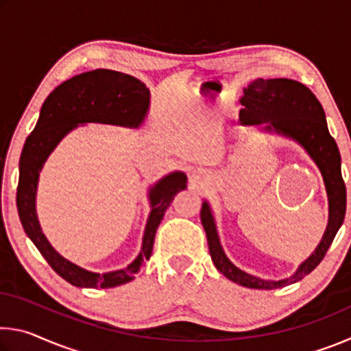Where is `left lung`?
<instances>
[{
    "mask_svg": "<svg viewBox=\"0 0 351 351\" xmlns=\"http://www.w3.org/2000/svg\"><path fill=\"white\" fill-rule=\"evenodd\" d=\"M240 102L245 106L240 111L243 125L266 123V132H274L294 139L313 158L324 176L328 197V224L316 251L299 266L293 276L283 280H263L237 268L226 257L207 201H204L201 209V223L206 230L213 265L224 277L246 288H283L302 280L322 261L346 218L347 189L342 180L341 153L326 127L322 105L302 83L291 79H257L245 88V96L240 99Z\"/></svg>",
    "mask_w": 351,
    "mask_h": 351,
    "instance_id": "obj_1",
    "label": "left lung"
}]
</instances>
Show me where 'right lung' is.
Listing matches in <instances>:
<instances>
[{
    "label": "right lung",
    "instance_id": "1",
    "mask_svg": "<svg viewBox=\"0 0 351 351\" xmlns=\"http://www.w3.org/2000/svg\"><path fill=\"white\" fill-rule=\"evenodd\" d=\"M150 106V91L133 75L111 69H94L73 77L52 91L41 106L34 132L27 136L20 158V178L16 189V207L23 229L58 276L79 288H112L128 283L150 258L154 235L164 213L175 195L186 189L187 176L182 171L158 181L148 192L152 212L148 215L141 252L127 268L105 272H91L63 258L41 232L35 195L40 171L52 150L79 123L99 122L138 128Z\"/></svg>",
    "mask_w": 351,
    "mask_h": 351
}]
</instances>
